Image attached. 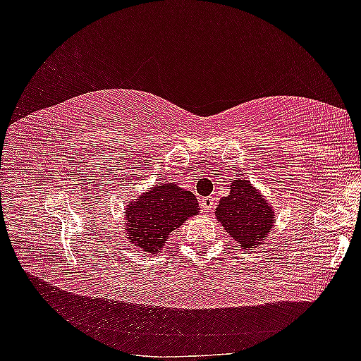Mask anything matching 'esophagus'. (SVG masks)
<instances>
[{
    "label": "esophagus",
    "mask_w": 361,
    "mask_h": 361,
    "mask_svg": "<svg viewBox=\"0 0 361 361\" xmlns=\"http://www.w3.org/2000/svg\"><path fill=\"white\" fill-rule=\"evenodd\" d=\"M200 206L203 207L204 212H211L215 206V199L214 197H203L200 200Z\"/></svg>",
    "instance_id": "obj_1"
}]
</instances>
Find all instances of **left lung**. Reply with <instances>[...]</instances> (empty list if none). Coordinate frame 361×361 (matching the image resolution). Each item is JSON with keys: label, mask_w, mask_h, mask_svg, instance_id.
Returning a JSON list of instances; mask_svg holds the SVG:
<instances>
[{"label": "left lung", "mask_w": 361, "mask_h": 361, "mask_svg": "<svg viewBox=\"0 0 361 361\" xmlns=\"http://www.w3.org/2000/svg\"><path fill=\"white\" fill-rule=\"evenodd\" d=\"M215 215L224 231L247 250L264 243L274 226V209L245 179L232 182L231 192L216 204Z\"/></svg>", "instance_id": "8db88e82"}]
</instances>
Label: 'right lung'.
<instances>
[{
    "label": "right lung",
    "instance_id": "right-lung-1",
    "mask_svg": "<svg viewBox=\"0 0 361 361\" xmlns=\"http://www.w3.org/2000/svg\"><path fill=\"white\" fill-rule=\"evenodd\" d=\"M199 212L197 199L191 191L178 187L174 182L161 183L130 200L125 212V231L129 243L157 255L169 235Z\"/></svg>",
    "mask_w": 361,
    "mask_h": 361
}]
</instances>
